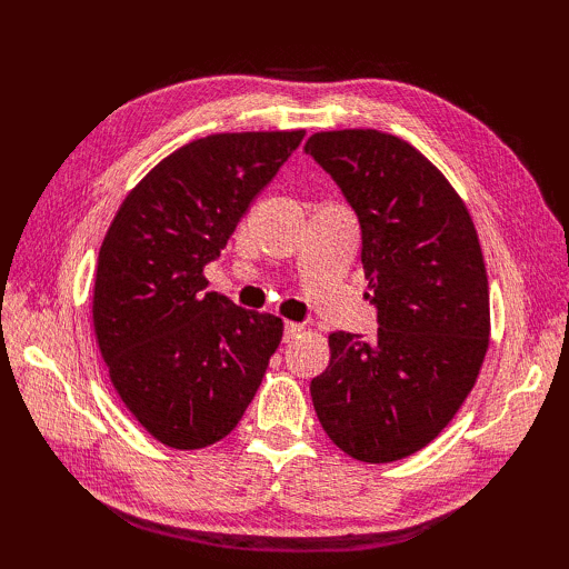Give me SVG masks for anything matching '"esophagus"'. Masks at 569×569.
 Listing matches in <instances>:
<instances>
[{
    "mask_svg": "<svg viewBox=\"0 0 569 569\" xmlns=\"http://www.w3.org/2000/svg\"><path fill=\"white\" fill-rule=\"evenodd\" d=\"M300 330H303V325H298V322H286V325H283V342H291V340H296V337L300 335Z\"/></svg>",
    "mask_w": 569,
    "mask_h": 569,
    "instance_id": "esophagus-1",
    "label": "esophagus"
}]
</instances>
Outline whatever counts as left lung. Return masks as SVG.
<instances>
[{"label":"left lung","instance_id":"obj_1","mask_svg":"<svg viewBox=\"0 0 569 569\" xmlns=\"http://www.w3.org/2000/svg\"><path fill=\"white\" fill-rule=\"evenodd\" d=\"M361 229L377 337L330 335L310 381L328 438L359 462L422 450L455 418L489 347V283L475 222L408 141L377 129L320 131L306 143Z\"/></svg>","mask_w":569,"mask_h":569}]
</instances>
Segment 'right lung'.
Instances as JSON below:
<instances>
[{
  "mask_svg": "<svg viewBox=\"0 0 569 569\" xmlns=\"http://www.w3.org/2000/svg\"><path fill=\"white\" fill-rule=\"evenodd\" d=\"M303 137L190 141L129 192L107 229L94 335L131 416L176 450H200L237 428L281 342V318L204 291L202 271Z\"/></svg>",
  "mask_w": 569,
  "mask_h": 569,
  "instance_id": "right-lung-1",
  "label": "right lung"
}]
</instances>
